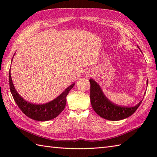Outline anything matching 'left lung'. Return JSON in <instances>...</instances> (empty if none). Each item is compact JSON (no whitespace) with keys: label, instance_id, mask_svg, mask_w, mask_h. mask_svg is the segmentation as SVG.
Instances as JSON below:
<instances>
[{"label":"left lung","instance_id":"8db88e82","mask_svg":"<svg viewBox=\"0 0 157 157\" xmlns=\"http://www.w3.org/2000/svg\"><path fill=\"white\" fill-rule=\"evenodd\" d=\"M139 48V47H138ZM90 82V102L94 111L101 117L110 121H119L134 114L142 101L132 107L119 106L106 97L100 86L92 79ZM148 81L147 80V85Z\"/></svg>","mask_w":157,"mask_h":157}]
</instances>
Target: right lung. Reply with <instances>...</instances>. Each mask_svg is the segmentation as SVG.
<instances>
[{
    "label": "right lung",
    "instance_id": "1",
    "mask_svg": "<svg viewBox=\"0 0 157 157\" xmlns=\"http://www.w3.org/2000/svg\"><path fill=\"white\" fill-rule=\"evenodd\" d=\"M9 78L10 90H11L14 101L19 109L28 117L40 121H46L54 119L64 110L66 105V96L75 85L73 83L67 88H66L65 90L57 98L52 100L51 102L42 105H35L25 101L16 91L14 85L13 84L10 70Z\"/></svg>",
    "mask_w": 157,
    "mask_h": 157
}]
</instances>
